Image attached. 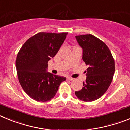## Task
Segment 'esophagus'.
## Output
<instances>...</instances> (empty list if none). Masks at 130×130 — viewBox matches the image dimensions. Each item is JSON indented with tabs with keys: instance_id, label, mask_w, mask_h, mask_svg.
Listing matches in <instances>:
<instances>
[{
	"instance_id": "obj_1",
	"label": "esophagus",
	"mask_w": 130,
	"mask_h": 130,
	"mask_svg": "<svg viewBox=\"0 0 130 130\" xmlns=\"http://www.w3.org/2000/svg\"><path fill=\"white\" fill-rule=\"evenodd\" d=\"M67 79H68V80H69V81H73V78H72V77H68Z\"/></svg>"
}]
</instances>
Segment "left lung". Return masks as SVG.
<instances>
[{
    "label": "left lung",
    "mask_w": 130,
    "mask_h": 130,
    "mask_svg": "<svg viewBox=\"0 0 130 130\" xmlns=\"http://www.w3.org/2000/svg\"><path fill=\"white\" fill-rule=\"evenodd\" d=\"M75 38L83 49V60L89 67L82 89L75 94L81 100L92 102L103 96L109 87L115 73L114 58L107 45L95 36L88 34Z\"/></svg>",
    "instance_id": "8db88e82"
}]
</instances>
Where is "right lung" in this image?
I'll return each mask as SVG.
<instances>
[{
	"mask_svg": "<svg viewBox=\"0 0 130 130\" xmlns=\"http://www.w3.org/2000/svg\"><path fill=\"white\" fill-rule=\"evenodd\" d=\"M67 32H39L25 42L16 58V70L24 91L38 102H47L55 96L66 77L47 72L48 62L56 55Z\"/></svg>",
	"mask_w": 130,
	"mask_h": 130,
	"instance_id": "add662e5",
	"label": "right lung"
}]
</instances>
